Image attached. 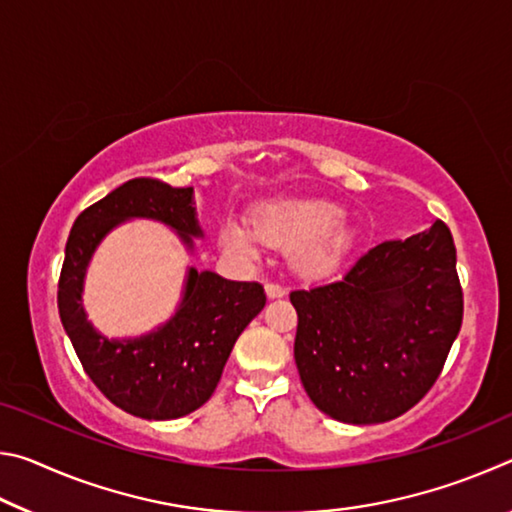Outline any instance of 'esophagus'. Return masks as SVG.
<instances>
[{
    "mask_svg": "<svg viewBox=\"0 0 512 512\" xmlns=\"http://www.w3.org/2000/svg\"><path fill=\"white\" fill-rule=\"evenodd\" d=\"M284 293H287V291H284L282 284H277V282H268V284H266V296L271 298V300H273V298H282Z\"/></svg>",
    "mask_w": 512,
    "mask_h": 512,
    "instance_id": "esophagus-1",
    "label": "esophagus"
}]
</instances>
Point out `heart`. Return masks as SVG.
Masks as SVG:
<instances>
[{
  "instance_id": "heart-1",
  "label": "heart",
  "mask_w": 512,
  "mask_h": 512,
  "mask_svg": "<svg viewBox=\"0 0 512 512\" xmlns=\"http://www.w3.org/2000/svg\"><path fill=\"white\" fill-rule=\"evenodd\" d=\"M339 205L311 198H280L257 205L250 225L235 219L221 228L223 248L244 257H257L262 244L293 249V266L302 275L332 273L352 248V230Z\"/></svg>"
}]
</instances>
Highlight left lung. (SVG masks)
Here are the masks:
<instances>
[{"label":"left lung","mask_w":512,"mask_h":512,"mask_svg":"<svg viewBox=\"0 0 512 512\" xmlns=\"http://www.w3.org/2000/svg\"><path fill=\"white\" fill-rule=\"evenodd\" d=\"M289 298L309 400L339 422L393 420L436 384L463 323L452 232L433 221L370 248L341 280Z\"/></svg>","instance_id":"obj_1"}]
</instances>
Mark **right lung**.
Wrapping results in <instances>:
<instances>
[{
  "label": "right lung",
  "mask_w": 512,
  "mask_h": 512,
  "mask_svg": "<svg viewBox=\"0 0 512 512\" xmlns=\"http://www.w3.org/2000/svg\"><path fill=\"white\" fill-rule=\"evenodd\" d=\"M131 219L160 221L187 250L203 237L194 187L133 178L79 214L69 232L58 280V311L88 377L108 400L144 420H176L210 400L232 348L266 305L257 282H232L189 266L183 300L167 323L133 339H108L83 307L94 250Z\"/></svg>",
  "instance_id": "right-lung-1"
}]
</instances>
